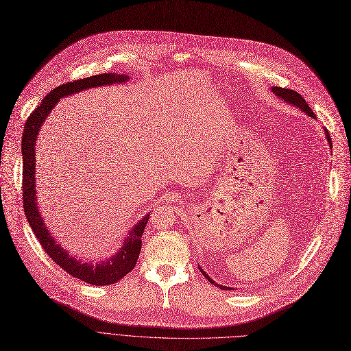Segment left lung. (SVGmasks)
I'll return each instance as SVG.
<instances>
[{"label":"left lung","mask_w":351,"mask_h":351,"mask_svg":"<svg viewBox=\"0 0 351 351\" xmlns=\"http://www.w3.org/2000/svg\"><path fill=\"white\" fill-rule=\"evenodd\" d=\"M272 90H274V93L276 95V96H279V97H282L283 100H286L287 103H291V105H293V106H296L298 109H300V110H303L306 114H308L311 117H316L315 116V113H313V110L308 108V105L306 103V100L302 97V95H299L298 92H295V90H291V89H285V88H278V86H274L272 88ZM324 133H326V137H327V141H328V144H330V147H332V138H330V134H328V132L324 129ZM199 271H201V274L207 278L213 285H215L217 287H219V289H222V291H230V287L228 286H222V285H218V283H215L207 274H205V271H202L201 267H199Z\"/></svg>","instance_id":"1"}]
</instances>
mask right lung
<instances>
[{
    "label": "right lung",
    "mask_w": 351,
    "mask_h": 351,
    "mask_svg": "<svg viewBox=\"0 0 351 351\" xmlns=\"http://www.w3.org/2000/svg\"><path fill=\"white\" fill-rule=\"evenodd\" d=\"M128 75L101 73L59 85L44 97V100L39 103L36 109L27 119L23 133V144H21V149H23V204L29 226L39 243L43 245V248L55 263H58L62 269L73 278H77L95 286L113 285L134 269V265L141 251V235L144 232V228H146V223L149 222L150 214H147L134 226L126 241L123 242L120 251L109 261L92 265L84 263L69 256L68 251H64V248L51 237L48 226L44 223L43 215L39 214L38 210L35 191V144L39 128L43 126L44 120L47 119L52 108L56 106L60 97L96 86H105L117 84V82H125L128 80Z\"/></svg>",
    "instance_id": "1"
}]
</instances>
